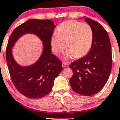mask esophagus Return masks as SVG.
<instances>
[{"mask_svg":"<svg viewBox=\"0 0 120 120\" xmlns=\"http://www.w3.org/2000/svg\"><path fill=\"white\" fill-rule=\"evenodd\" d=\"M62 67H63L64 68L68 67V64L66 63V62H62Z\"/></svg>","mask_w":120,"mask_h":120,"instance_id":"34e87169","label":"esophagus"}]
</instances>
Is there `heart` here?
Wrapping results in <instances>:
<instances>
[{
  "instance_id": "obj_1",
  "label": "heart",
  "mask_w": 120,
  "mask_h": 120,
  "mask_svg": "<svg viewBox=\"0 0 120 120\" xmlns=\"http://www.w3.org/2000/svg\"><path fill=\"white\" fill-rule=\"evenodd\" d=\"M93 37V30L88 24L68 20L61 23L57 32L52 36V49L57 56L66 49L67 59L80 58L90 50Z\"/></svg>"
}]
</instances>
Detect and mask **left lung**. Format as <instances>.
<instances>
[{
    "label": "left lung",
    "instance_id": "left-lung-1",
    "mask_svg": "<svg viewBox=\"0 0 120 120\" xmlns=\"http://www.w3.org/2000/svg\"><path fill=\"white\" fill-rule=\"evenodd\" d=\"M93 30L91 49L85 56L71 63L73 76L70 84L74 91L90 96L100 91L108 81L112 68V50L106 30L101 24L85 18Z\"/></svg>",
    "mask_w": 120,
    "mask_h": 120
}]
</instances>
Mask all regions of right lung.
I'll return each instance as SVG.
<instances>
[{
    "label": "right lung",
    "mask_w": 120,
    "mask_h": 120,
    "mask_svg": "<svg viewBox=\"0 0 120 120\" xmlns=\"http://www.w3.org/2000/svg\"><path fill=\"white\" fill-rule=\"evenodd\" d=\"M55 25L50 20L30 19L20 24L10 35L6 50L7 65L11 78L17 90L30 98H40L52 90L54 80L62 71V62L51 53V38ZM27 33H34L43 41V52L34 64L22 67L14 61L12 47L19 37Z\"/></svg>",
    "instance_id": "add662e5"
}]
</instances>
